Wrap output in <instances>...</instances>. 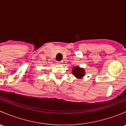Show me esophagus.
<instances>
[{"label": "esophagus", "mask_w": 126, "mask_h": 126, "mask_svg": "<svg viewBox=\"0 0 126 126\" xmlns=\"http://www.w3.org/2000/svg\"><path fill=\"white\" fill-rule=\"evenodd\" d=\"M62 63H63L62 61H60V62H57V64H62Z\"/></svg>", "instance_id": "1"}]
</instances>
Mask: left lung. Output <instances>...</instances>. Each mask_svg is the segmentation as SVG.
<instances>
[{"mask_svg": "<svg viewBox=\"0 0 126 126\" xmlns=\"http://www.w3.org/2000/svg\"><path fill=\"white\" fill-rule=\"evenodd\" d=\"M72 74L77 79L82 78L85 76V70L83 68H80L79 66H75L72 68Z\"/></svg>", "mask_w": 126, "mask_h": 126, "instance_id": "1", "label": "left lung"}]
</instances>
